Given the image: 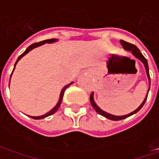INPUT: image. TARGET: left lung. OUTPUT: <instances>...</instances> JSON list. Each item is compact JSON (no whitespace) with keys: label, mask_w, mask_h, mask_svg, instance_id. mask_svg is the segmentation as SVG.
Listing matches in <instances>:
<instances>
[{"label":"left lung","mask_w":159,"mask_h":159,"mask_svg":"<svg viewBox=\"0 0 159 159\" xmlns=\"http://www.w3.org/2000/svg\"><path fill=\"white\" fill-rule=\"evenodd\" d=\"M120 43H121V45L123 46V48H124V49L127 50V51H131L132 54H133L135 57L137 58V59H139V60L143 64L144 67H145V69H146V73H147V76H148V80H149V89H148V92H147L146 97L144 98L143 102L141 103V105L138 107L135 111H132V112L129 113V114L123 115V116H115V115L110 114V113H108L106 112V111H102V110L100 109L99 106L95 103V100H94V93H92V94L90 95V102H91V104H92L93 108L95 109V111L98 113V114L102 115V116H103V117L107 118V119H111V120H121V119H126V118H128V117H130V116H132V115H134V114H135L136 112H138V111L143 108V106L144 105V103H145V102H146V100H147L148 94H149V91H150V73H149V65H148L147 59L143 56V54L140 52V50L138 49V48L135 46V45H133V44H131V43H128V42H126V41H125V40H120Z\"/></svg>","instance_id":"1"}]
</instances>
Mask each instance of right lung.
I'll return each mask as SVG.
<instances>
[{
	"mask_svg": "<svg viewBox=\"0 0 159 159\" xmlns=\"http://www.w3.org/2000/svg\"><path fill=\"white\" fill-rule=\"evenodd\" d=\"M57 39H50V40H43V41H40V42H37V43H34V44H32L31 46H29L26 48V50L25 51V52L22 54L21 56H19L18 57V58H17V60H16V62L15 65H14V69H13V70H12V73H13V71H14V70H15V67L16 65V64H17V62L21 59L24 56H25L26 54H27L28 52H30L32 49H34V48H37V47H40L41 46V45H43V44H45V43H54V42H56L57 41ZM12 73H11V75H12ZM11 75H10V78H11ZM73 82H70V84H68V85H66L65 87H64V89H62V91H61V93H60V96H59V100H58L57 103V105L53 108L51 111H49L48 112H47L46 114H44V115H41V116H38V117H33V116H29L30 118H32V119H44V118H46V117H48V116H50V115H52V114H54V113L56 112L58 110V108L60 107V104H61V102H62V100H63V96H64V91H65V89H67L69 86H70L71 84H72Z\"/></svg>",
	"mask_w": 159,
	"mask_h": 159,
	"instance_id": "add662e5",
	"label": "right lung"
}]
</instances>
